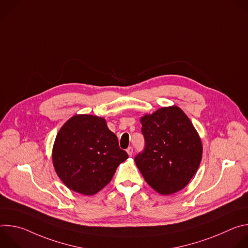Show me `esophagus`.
<instances>
[{
  "label": "esophagus",
  "instance_id": "obj_1",
  "mask_svg": "<svg viewBox=\"0 0 248 248\" xmlns=\"http://www.w3.org/2000/svg\"><path fill=\"white\" fill-rule=\"evenodd\" d=\"M126 152H127L128 156H132V153H133V149H132V147H128V148L126 149Z\"/></svg>",
  "mask_w": 248,
  "mask_h": 248
}]
</instances>
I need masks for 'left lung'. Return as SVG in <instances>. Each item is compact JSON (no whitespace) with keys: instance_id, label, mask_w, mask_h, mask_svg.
Returning a JSON list of instances; mask_svg holds the SVG:
<instances>
[{"instance_id":"left-lung-1","label":"left lung","mask_w":248,"mask_h":248,"mask_svg":"<svg viewBox=\"0 0 248 248\" xmlns=\"http://www.w3.org/2000/svg\"><path fill=\"white\" fill-rule=\"evenodd\" d=\"M144 150L135 164L147 184L169 195L186 187L202 158L201 139L192 123L176 107H164L140 119Z\"/></svg>"}]
</instances>
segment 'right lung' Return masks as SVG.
<instances>
[{
  "label": "right lung",
  "mask_w": 248,
  "mask_h": 248,
  "mask_svg": "<svg viewBox=\"0 0 248 248\" xmlns=\"http://www.w3.org/2000/svg\"><path fill=\"white\" fill-rule=\"evenodd\" d=\"M52 158L57 174L69 189L93 195L111 182L128 155L105 119L76 115L58 132Z\"/></svg>",
  "instance_id": "right-lung-1"
}]
</instances>
